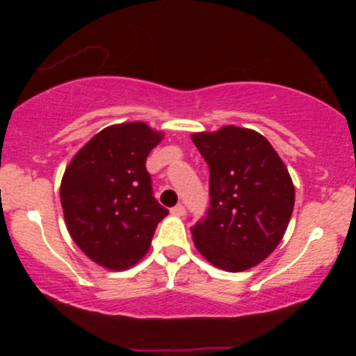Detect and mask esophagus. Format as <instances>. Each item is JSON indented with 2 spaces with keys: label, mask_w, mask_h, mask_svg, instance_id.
I'll use <instances>...</instances> for the list:
<instances>
[{
  "label": "esophagus",
  "mask_w": 356,
  "mask_h": 356,
  "mask_svg": "<svg viewBox=\"0 0 356 356\" xmlns=\"http://www.w3.org/2000/svg\"><path fill=\"white\" fill-rule=\"evenodd\" d=\"M170 212H172L174 216H179V218H182V216L186 214V209H184L182 204H177V206H175V207H172V209H170Z\"/></svg>",
  "instance_id": "esophagus-1"
}]
</instances>
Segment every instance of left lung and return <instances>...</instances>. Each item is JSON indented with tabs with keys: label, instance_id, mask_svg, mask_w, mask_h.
<instances>
[{
	"label": "left lung",
	"instance_id": "left-lung-1",
	"mask_svg": "<svg viewBox=\"0 0 356 356\" xmlns=\"http://www.w3.org/2000/svg\"><path fill=\"white\" fill-rule=\"evenodd\" d=\"M209 165L211 207L192 227L195 248L212 266L246 271L275 251L295 207L284 162L256 130L224 125L192 134Z\"/></svg>",
	"mask_w": 356,
	"mask_h": 356
}]
</instances>
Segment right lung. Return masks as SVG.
<instances>
[{
  "instance_id": "1",
  "label": "right lung",
  "mask_w": 356,
  "mask_h": 356,
  "mask_svg": "<svg viewBox=\"0 0 356 356\" xmlns=\"http://www.w3.org/2000/svg\"><path fill=\"white\" fill-rule=\"evenodd\" d=\"M162 138L144 122L110 125L65 169L60 201L68 232L100 266L124 271L137 264L169 214L155 201L145 169L147 155Z\"/></svg>"
}]
</instances>
